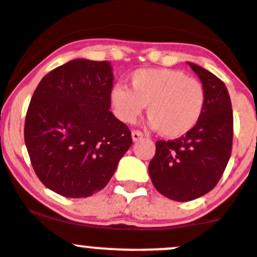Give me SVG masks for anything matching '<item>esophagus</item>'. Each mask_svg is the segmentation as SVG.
Segmentation results:
<instances>
[{
  "label": "esophagus",
  "mask_w": 257,
  "mask_h": 257,
  "mask_svg": "<svg viewBox=\"0 0 257 257\" xmlns=\"http://www.w3.org/2000/svg\"><path fill=\"white\" fill-rule=\"evenodd\" d=\"M143 138V133L140 131H133L132 132V140L134 141V142H137V141L142 140Z\"/></svg>",
  "instance_id": "1"
}]
</instances>
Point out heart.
Wrapping results in <instances>:
<instances>
[{
  "instance_id": "heart-1",
  "label": "heart",
  "mask_w": 257,
  "mask_h": 257,
  "mask_svg": "<svg viewBox=\"0 0 257 257\" xmlns=\"http://www.w3.org/2000/svg\"><path fill=\"white\" fill-rule=\"evenodd\" d=\"M131 88L112 85L108 101L124 123H134L147 105L149 125L168 138L182 137L200 121L206 105L203 85L177 69H138L131 74Z\"/></svg>"
}]
</instances>
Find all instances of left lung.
I'll use <instances>...</instances> for the list:
<instances>
[{"instance_id":"8db88e82","label":"left lung","mask_w":257,"mask_h":257,"mask_svg":"<svg viewBox=\"0 0 257 257\" xmlns=\"http://www.w3.org/2000/svg\"><path fill=\"white\" fill-rule=\"evenodd\" d=\"M206 92L197 125L174 141H157L149 165L150 178L161 195L174 201L195 200L211 191L232 154L233 111L225 84L206 69L188 62Z\"/></svg>"}]
</instances>
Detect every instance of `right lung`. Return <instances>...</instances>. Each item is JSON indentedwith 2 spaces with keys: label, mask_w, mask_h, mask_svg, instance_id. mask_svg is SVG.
Segmentation results:
<instances>
[{
  "label": "right lung",
  "mask_w": 257,
  "mask_h": 257,
  "mask_svg": "<svg viewBox=\"0 0 257 257\" xmlns=\"http://www.w3.org/2000/svg\"><path fill=\"white\" fill-rule=\"evenodd\" d=\"M108 61L75 59L54 69L34 91L24 140L39 180L82 198L101 191L132 145L128 126L110 111Z\"/></svg>",
  "instance_id": "1"
}]
</instances>
